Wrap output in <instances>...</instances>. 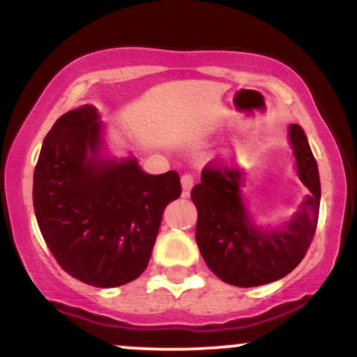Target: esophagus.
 <instances>
[{
	"label": "esophagus",
	"mask_w": 357,
	"mask_h": 357,
	"mask_svg": "<svg viewBox=\"0 0 357 357\" xmlns=\"http://www.w3.org/2000/svg\"><path fill=\"white\" fill-rule=\"evenodd\" d=\"M192 184H195V178H192L191 174L181 176V186H183V191H184V195H186V196H188V192L191 191Z\"/></svg>",
	"instance_id": "esophagus-1"
}]
</instances>
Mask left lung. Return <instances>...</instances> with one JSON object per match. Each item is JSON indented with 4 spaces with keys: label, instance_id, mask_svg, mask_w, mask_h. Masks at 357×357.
<instances>
[{
    "label": "left lung",
    "instance_id": "obj_1",
    "mask_svg": "<svg viewBox=\"0 0 357 357\" xmlns=\"http://www.w3.org/2000/svg\"><path fill=\"white\" fill-rule=\"evenodd\" d=\"M296 173L310 191L289 220L260 225L248 211L241 188L245 173L211 169L191 191L198 210L196 243L208 268L236 287H258L292 272L305 257L314 238L321 204V179L304 129L289 126Z\"/></svg>",
    "mask_w": 357,
    "mask_h": 357
}]
</instances>
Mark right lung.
I'll use <instances>...</instances> for the list:
<instances>
[{
	"instance_id": "add662e5",
	"label": "right lung",
	"mask_w": 357,
	"mask_h": 357,
	"mask_svg": "<svg viewBox=\"0 0 357 357\" xmlns=\"http://www.w3.org/2000/svg\"><path fill=\"white\" fill-rule=\"evenodd\" d=\"M99 109L63 114L45 137L33 174L35 216L68 275L110 289L144 272L162 211L181 196L176 171L149 174L136 155L110 154Z\"/></svg>"
}]
</instances>
